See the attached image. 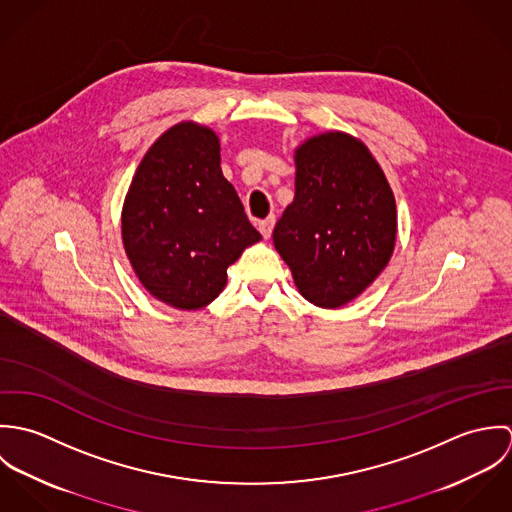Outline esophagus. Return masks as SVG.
<instances>
[{"instance_id": "1", "label": "esophagus", "mask_w": 512, "mask_h": 512, "mask_svg": "<svg viewBox=\"0 0 512 512\" xmlns=\"http://www.w3.org/2000/svg\"><path fill=\"white\" fill-rule=\"evenodd\" d=\"M274 226H276V217H268V219L260 220V224H258V228H260V232H262L264 238H268V236L272 234Z\"/></svg>"}]
</instances>
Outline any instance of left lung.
<instances>
[{"label":"left lung","mask_w":512,"mask_h":512,"mask_svg":"<svg viewBox=\"0 0 512 512\" xmlns=\"http://www.w3.org/2000/svg\"><path fill=\"white\" fill-rule=\"evenodd\" d=\"M295 167V199L274 228V244L307 301L341 307L392 256L394 195L370 151L341 132L297 147Z\"/></svg>","instance_id":"obj_1"}]
</instances>
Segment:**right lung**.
<instances>
[{
    "label": "right lung",
    "instance_id": "right-lung-1",
    "mask_svg": "<svg viewBox=\"0 0 512 512\" xmlns=\"http://www.w3.org/2000/svg\"><path fill=\"white\" fill-rule=\"evenodd\" d=\"M219 138L183 122L142 159L126 195L122 238L147 292L199 309L226 286V268L262 236L222 177Z\"/></svg>",
    "mask_w": 512,
    "mask_h": 512
}]
</instances>
